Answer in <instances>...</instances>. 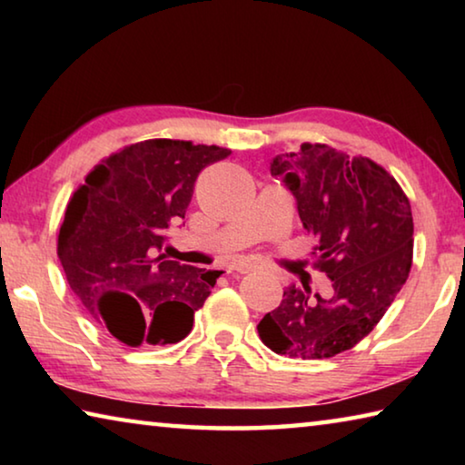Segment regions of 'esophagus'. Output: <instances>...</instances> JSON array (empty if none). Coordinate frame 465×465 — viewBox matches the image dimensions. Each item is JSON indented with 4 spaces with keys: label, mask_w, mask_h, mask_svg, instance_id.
<instances>
[{
    "label": "esophagus",
    "mask_w": 465,
    "mask_h": 465,
    "mask_svg": "<svg viewBox=\"0 0 465 465\" xmlns=\"http://www.w3.org/2000/svg\"><path fill=\"white\" fill-rule=\"evenodd\" d=\"M256 269V264L254 262H250V261H240V262H233V264H230V269H227V272H232V271H238V272H250V271H254Z\"/></svg>",
    "instance_id": "obj_1"
}]
</instances>
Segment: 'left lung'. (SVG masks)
<instances>
[{
  "label": "left lung",
  "mask_w": 465,
  "mask_h": 465,
  "mask_svg": "<svg viewBox=\"0 0 465 465\" xmlns=\"http://www.w3.org/2000/svg\"><path fill=\"white\" fill-rule=\"evenodd\" d=\"M271 174L295 196L299 219L316 238V262L332 281L330 299L289 285L258 334L277 355L330 359L371 332L412 266L414 223L408 196L369 157L324 143L272 157Z\"/></svg>",
  "instance_id": "1"
}]
</instances>
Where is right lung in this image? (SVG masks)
Instances as JSON below:
<instances>
[{"label":"right lung","mask_w":465,"mask_h":465,"mask_svg":"<svg viewBox=\"0 0 465 465\" xmlns=\"http://www.w3.org/2000/svg\"><path fill=\"white\" fill-rule=\"evenodd\" d=\"M217 145L147 139L98 163L74 193L57 254L94 320L127 346L174 344L193 330L222 271L166 261L170 225L184 219L196 176L230 155Z\"/></svg>","instance_id":"1"}]
</instances>
